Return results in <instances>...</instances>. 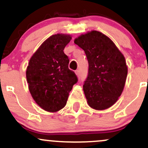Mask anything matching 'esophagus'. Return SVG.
Returning a JSON list of instances; mask_svg holds the SVG:
<instances>
[{"label": "esophagus", "mask_w": 148, "mask_h": 148, "mask_svg": "<svg viewBox=\"0 0 148 148\" xmlns=\"http://www.w3.org/2000/svg\"><path fill=\"white\" fill-rule=\"evenodd\" d=\"M75 74L77 76H80V71L79 70H76L75 71Z\"/></svg>", "instance_id": "34e87169"}]
</instances>
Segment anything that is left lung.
Wrapping results in <instances>:
<instances>
[{"label":"left lung","mask_w":148,"mask_h":148,"mask_svg":"<svg viewBox=\"0 0 148 148\" xmlns=\"http://www.w3.org/2000/svg\"><path fill=\"white\" fill-rule=\"evenodd\" d=\"M74 43L84 49L89 69L84 86L92 108L105 110L121 95L128 72L125 56L111 39L97 30L82 34Z\"/></svg>","instance_id":"obj_1"}]
</instances>
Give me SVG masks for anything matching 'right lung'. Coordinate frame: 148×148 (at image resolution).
<instances>
[{"label":"right lung","instance_id":"1","mask_svg":"<svg viewBox=\"0 0 148 148\" xmlns=\"http://www.w3.org/2000/svg\"><path fill=\"white\" fill-rule=\"evenodd\" d=\"M70 35L58 33L45 40L30 58L26 79L32 97L42 109L55 113L67 103L77 77L68 68L69 60L63 51Z\"/></svg>","mask_w":148,"mask_h":148}]
</instances>
